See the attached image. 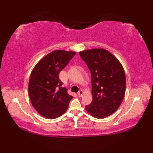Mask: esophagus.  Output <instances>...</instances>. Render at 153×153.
Segmentation results:
<instances>
[{
  "mask_svg": "<svg viewBox=\"0 0 153 153\" xmlns=\"http://www.w3.org/2000/svg\"><path fill=\"white\" fill-rule=\"evenodd\" d=\"M83 91L82 90H80L77 93V95H78L79 97H82L83 96Z\"/></svg>",
  "mask_w": 153,
  "mask_h": 153,
  "instance_id": "obj_1",
  "label": "esophagus"
}]
</instances>
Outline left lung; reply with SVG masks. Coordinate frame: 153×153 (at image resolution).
I'll use <instances>...</instances> for the list:
<instances>
[{
    "mask_svg": "<svg viewBox=\"0 0 153 153\" xmlns=\"http://www.w3.org/2000/svg\"><path fill=\"white\" fill-rule=\"evenodd\" d=\"M79 54L91 74L93 100L85 110L94 118H105L118 109L124 98V70L118 58L104 48L88 49Z\"/></svg>",
    "mask_w": 153,
    "mask_h": 153,
    "instance_id": "left-lung-1",
    "label": "left lung"
}]
</instances>
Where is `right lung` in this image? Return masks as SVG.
Returning a JSON list of instances; mask_svg holds the SVG:
<instances>
[{"label": "right lung", "mask_w": 153, "mask_h": 153, "mask_svg": "<svg viewBox=\"0 0 153 153\" xmlns=\"http://www.w3.org/2000/svg\"><path fill=\"white\" fill-rule=\"evenodd\" d=\"M76 53L55 50L42 58L31 71L29 97L33 108L45 118L55 119L66 112L73 97L62 87L58 75Z\"/></svg>", "instance_id": "1"}]
</instances>
